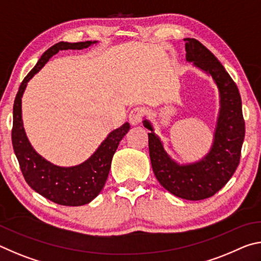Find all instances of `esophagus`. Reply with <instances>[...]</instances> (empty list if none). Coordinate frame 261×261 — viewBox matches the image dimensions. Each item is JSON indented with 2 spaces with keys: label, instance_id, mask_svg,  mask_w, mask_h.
Wrapping results in <instances>:
<instances>
[{
  "label": "esophagus",
  "instance_id": "1",
  "mask_svg": "<svg viewBox=\"0 0 261 261\" xmlns=\"http://www.w3.org/2000/svg\"><path fill=\"white\" fill-rule=\"evenodd\" d=\"M143 116H144V109L140 107H135L129 114V121L132 125H137L141 122Z\"/></svg>",
  "mask_w": 261,
  "mask_h": 261
}]
</instances>
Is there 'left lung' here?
<instances>
[{"label": "left lung", "instance_id": "8db88e82", "mask_svg": "<svg viewBox=\"0 0 261 261\" xmlns=\"http://www.w3.org/2000/svg\"><path fill=\"white\" fill-rule=\"evenodd\" d=\"M187 61L213 79L219 91V113L210 151L199 160L179 163L167 153L152 123L144 118L148 132L149 158L163 188L187 200L210 198L227 184L240 163L245 126L236 84L218 59L196 39H185Z\"/></svg>", "mask_w": 261, "mask_h": 261}]
</instances>
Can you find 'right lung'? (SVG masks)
<instances>
[{"instance_id":"1","label":"right lung","mask_w":261,"mask_h":261,"mask_svg":"<svg viewBox=\"0 0 261 261\" xmlns=\"http://www.w3.org/2000/svg\"><path fill=\"white\" fill-rule=\"evenodd\" d=\"M99 41L64 42L61 41L43 53L41 59L31 70L20 84L14 103V125H12V146L19 162L24 178L35 192L55 204L63 206H82L91 202L103 189L110 166L118 144L130 124L125 122L120 127L110 131L95 152L82 163L71 167L56 166L41 156L31 145L26 136L21 116V98L28 83L45 67L50 57L60 50H82L96 45Z\"/></svg>"}]
</instances>
